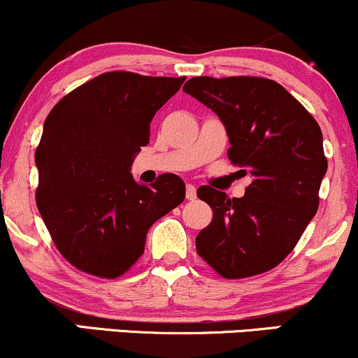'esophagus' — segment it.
I'll return each instance as SVG.
<instances>
[{
  "label": "esophagus",
  "instance_id": "esophagus-1",
  "mask_svg": "<svg viewBox=\"0 0 358 358\" xmlns=\"http://www.w3.org/2000/svg\"><path fill=\"white\" fill-rule=\"evenodd\" d=\"M187 199L195 200L196 199V188L193 185H187Z\"/></svg>",
  "mask_w": 358,
  "mask_h": 358
}]
</instances>
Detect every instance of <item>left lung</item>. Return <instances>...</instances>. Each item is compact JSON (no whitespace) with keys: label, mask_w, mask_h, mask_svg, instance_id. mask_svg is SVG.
Masks as SVG:
<instances>
[{"label":"left lung","mask_w":358,"mask_h":358,"mask_svg":"<svg viewBox=\"0 0 358 358\" xmlns=\"http://www.w3.org/2000/svg\"><path fill=\"white\" fill-rule=\"evenodd\" d=\"M183 90L219 116L236 173L250 176L241 199L199 188L213 219L196 236V252L227 279L276 268L318 210L328 168L318 122L282 85L261 77H193Z\"/></svg>","instance_id":"left-lung-1"}]
</instances>
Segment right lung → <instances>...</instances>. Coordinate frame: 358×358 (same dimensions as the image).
I'll list each match as a JSON object with an SVG mask.
<instances>
[{
	"mask_svg": "<svg viewBox=\"0 0 358 358\" xmlns=\"http://www.w3.org/2000/svg\"><path fill=\"white\" fill-rule=\"evenodd\" d=\"M185 77L108 72L72 90L45 119L35 153L36 207L60 254L84 273L117 278L145 252L156 220L185 200L180 176L151 187L131 175L156 110Z\"/></svg>",
	"mask_w": 358,
	"mask_h": 358,
	"instance_id": "right-lung-1",
	"label": "right lung"
}]
</instances>
